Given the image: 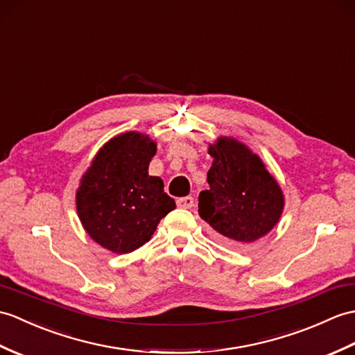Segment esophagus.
I'll use <instances>...</instances> for the list:
<instances>
[{
    "instance_id": "obj_1",
    "label": "esophagus",
    "mask_w": 355,
    "mask_h": 355,
    "mask_svg": "<svg viewBox=\"0 0 355 355\" xmlns=\"http://www.w3.org/2000/svg\"><path fill=\"white\" fill-rule=\"evenodd\" d=\"M177 205H178L180 209H191V207H193V198L192 196L178 198Z\"/></svg>"
}]
</instances>
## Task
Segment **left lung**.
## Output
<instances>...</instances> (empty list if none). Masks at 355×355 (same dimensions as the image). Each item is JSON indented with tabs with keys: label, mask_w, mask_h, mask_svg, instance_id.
Returning a JSON list of instances; mask_svg holds the SVG:
<instances>
[{
	"label": "left lung",
	"mask_w": 355,
	"mask_h": 355,
	"mask_svg": "<svg viewBox=\"0 0 355 355\" xmlns=\"http://www.w3.org/2000/svg\"><path fill=\"white\" fill-rule=\"evenodd\" d=\"M213 163L209 189L200 193L201 219L236 246L250 245L274 228L284 209V195L265 163L245 144L220 136L209 145Z\"/></svg>",
	"instance_id": "obj_1"
}]
</instances>
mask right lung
Masks as SVG:
<instances>
[{
  "instance_id": "add662e5",
  "label": "right lung",
  "mask_w": 355,
  "mask_h": 355,
  "mask_svg": "<svg viewBox=\"0 0 355 355\" xmlns=\"http://www.w3.org/2000/svg\"><path fill=\"white\" fill-rule=\"evenodd\" d=\"M157 144L127 131L105 142L80 180L76 205L81 225L103 248L127 254L145 245L175 209L163 180L148 174Z\"/></svg>"
}]
</instances>
